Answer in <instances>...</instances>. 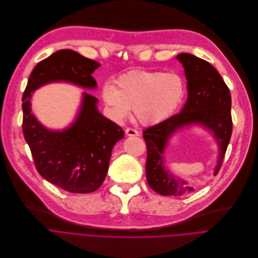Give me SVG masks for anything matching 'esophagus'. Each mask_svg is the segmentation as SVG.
<instances>
[{
	"label": "esophagus",
	"mask_w": 258,
	"mask_h": 258,
	"mask_svg": "<svg viewBox=\"0 0 258 258\" xmlns=\"http://www.w3.org/2000/svg\"><path fill=\"white\" fill-rule=\"evenodd\" d=\"M125 133H126L127 136H138V135H139L138 131L135 130V129H133V128H127V129L125 130Z\"/></svg>",
	"instance_id": "esophagus-1"
}]
</instances>
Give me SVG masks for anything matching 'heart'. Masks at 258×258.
<instances>
[{"mask_svg":"<svg viewBox=\"0 0 258 258\" xmlns=\"http://www.w3.org/2000/svg\"><path fill=\"white\" fill-rule=\"evenodd\" d=\"M184 94V80L174 72L135 70L122 75L115 87L102 88V99L115 120H123L133 109L143 125L157 124L170 117Z\"/></svg>","mask_w":258,"mask_h":258,"instance_id":"b5f03b06","label":"heart"}]
</instances>
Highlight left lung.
Instances as JSON below:
<instances>
[{"label":"left lung","instance_id":"left-lung-1","mask_svg":"<svg viewBox=\"0 0 258 258\" xmlns=\"http://www.w3.org/2000/svg\"><path fill=\"white\" fill-rule=\"evenodd\" d=\"M187 78L188 98L182 111L143 131L147 147L146 180L149 187L165 196H179L194 191L184 180H177L164 168V150L169 138L179 129L198 124L209 129L216 137L220 154L215 168L217 175L225 159L231 139L233 122L231 93L222 76L209 62L191 54H180Z\"/></svg>","mask_w":258,"mask_h":258}]
</instances>
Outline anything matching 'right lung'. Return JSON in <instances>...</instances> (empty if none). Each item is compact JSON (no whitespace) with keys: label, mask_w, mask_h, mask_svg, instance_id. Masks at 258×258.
I'll return each instance as SVG.
<instances>
[{"label":"right lung","mask_w":258,"mask_h":258,"mask_svg":"<svg viewBox=\"0 0 258 258\" xmlns=\"http://www.w3.org/2000/svg\"><path fill=\"white\" fill-rule=\"evenodd\" d=\"M99 66L72 49H60L34 67L22 97L23 135L37 172L71 193H90L100 187L108 173L112 149L124 137V131L98 112L97 98L87 92H83L78 116L69 128L48 130L31 114V92L56 81L95 88L91 74Z\"/></svg>","instance_id":"1"}]
</instances>
